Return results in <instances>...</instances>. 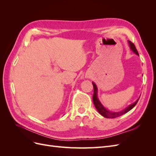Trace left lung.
I'll return each mask as SVG.
<instances>
[{"mask_svg":"<svg viewBox=\"0 0 156 156\" xmlns=\"http://www.w3.org/2000/svg\"><path fill=\"white\" fill-rule=\"evenodd\" d=\"M128 41V44L129 45V48L133 52V53L136 55H139V53L137 50H136V48L135 45L131 42L130 41ZM92 84H93V87H94V94H93V102H94V104L95 105V107L97 109V111H98V112L100 113V114L103 116V117L107 118V119H115V118H117L119 116H120L122 115H123L126 113H127V112H129L130 110H131L132 108H133L135 105L136 103H137L140 97L136 100L134 103H132V104L129 105L128 107H127L126 108H125L124 110L119 111V112H112L111 111H108V109L103 106L102 105V103H101V101H100L98 96V87L96 86V83L94 82H92Z\"/></svg>","mask_w":156,"mask_h":156,"instance_id":"obj_1","label":"left lung"}]
</instances>
